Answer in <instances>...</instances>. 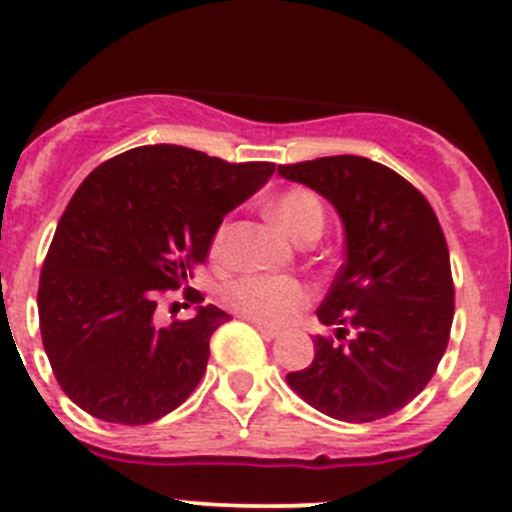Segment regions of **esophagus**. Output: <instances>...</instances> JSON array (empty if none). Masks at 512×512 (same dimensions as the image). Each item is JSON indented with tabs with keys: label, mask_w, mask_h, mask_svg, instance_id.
<instances>
[{
	"label": "esophagus",
	"mask_w": 512,
	"mask_h": 512,
	"mask_svg": "<svg viewBox=\"0 0 512 512\" xmlns=\"http://www.w3.org/2000/svg\"><path fill=\"white\" fill-rule=\"evenodd\" d=\"M252 324H255V329L265 339H277V337H280V329H277V327H270V324H265V322H257V319H252Z\"/></svg>",
	"instance_id": "obj_1"
}]
</instances>
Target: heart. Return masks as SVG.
<instances>
[{
	"label": "heart",
	"instance_id": "b5f03b06",
	"mask_svg": "<svg viewBox=\"0 0 512 512\" xmlns=\"http://www.w3.org/2000/svg\"><path fill=\"white\" fill-rule=\"evenodd\" d=\"M270 218L275 220L292 240L304 242L319 237L324 230V210L314 193L294 188L282 193L270 205ZM225 225L213 237V255H223ZM227 307L245 317L265 324H285L297 317L299 309L309 302V289L294 277L285 275H242L223 287Z\"/></svg>",
	"mask_w": 512,
	"mask_h": 512
}]
</instances>
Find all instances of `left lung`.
<instances>
[{"instance_id":"1","label":"left lung","mask_w":512,"mask_h":512,"mask_svg":"<svg viewBox=\"0 0 512 512\" xmlns=\"http://www.w3.org/2000/svg\"><path fill=\"white\" fill-rule=\"evenodd\" d=\"M277 173L327 198L344 225V262L317 309L339 342L317 334L312 364L287 374L289 389L347 423L404 409L431 381L453 322L436 213L409 180L369 158L304 160Z\"/></svg>"}]
</instances>
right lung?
I'll return each instance as SVG.
<instances>
[{
	"label": "right lung",
	"instance_id": "1",
	"mask_svg": "<svg viewBox=\"0 0 512 512\" xmlns=\"http://www.w3.org/2000/svg\"><path fill=\"white\" fill-rule=\"evenodd\" d=\"M272 173L275 163H225L160 143L106 160L79 185L56 225L36 297L44 352L79 409L141 426L193 394L210 337L230 314L185 287L195 317L158 327L156 299L188 285L225 215Z\"/></svg>",
	"mask_w": 512,
	"mask_h": 512
}]
</instances>
